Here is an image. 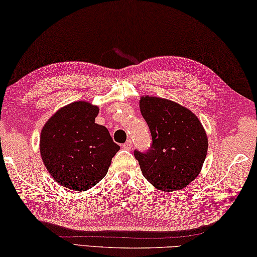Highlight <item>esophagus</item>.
I'll return each mask as SVG.
<instances>
[{
  "label": "esophagus",
  "mask_w": 257,
  "mask_h": 257,
  "mask_svg": "<svg viewBox=\"0 0 257 257\" xmlns=\"http://www.w3.org/2000/svg\"><path fill=\"white\" fill-rule=\"evenodd\" d=\"M122 148L124 150H131L132 149V141H131V140H127V141L122 145Z\"/></svg>",
  "instance_id": "1"
}]
</instances>
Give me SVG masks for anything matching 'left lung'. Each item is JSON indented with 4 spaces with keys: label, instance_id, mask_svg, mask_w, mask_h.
<instances>
[{
    "label": "left lung",
    "instance_id": "1",
    "mask_svg": "<svg viewBox=\"0 0 257 257\" xmlns=\"http://www.w3.org/2000/svg\"><path fill=\"white\" fill-rule=\"evenodd\" d=\"M140 109L152 137L147 152L134 151L144 178L159 190H181L198 177L207 156L199 118L178 103L153 96L141 97Z\"/></svg>",
    "mask_w": 257,
    "mask_h": 257
}]
</instances>
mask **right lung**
Instances as JSON below:
<instances>
[{
  "instance_id": "obj_1",
  "label": "right lung",
  "mask_w": 257,
  "mask_h": 257,
  "mask_svg": "<svg viewBox=\"0 0 257 257\" xmlns=\"http://www.w3.org/2000/svg\"><path fill=\"white\" fill-rule=\"evenodd\" d=\"M99 108L74 101L53 114L42 127L40 153L51 177L70 190L94 187L108 171L119 150L108 130L95 123Z\"/></svg>"
}]
</instances>
